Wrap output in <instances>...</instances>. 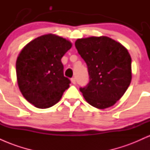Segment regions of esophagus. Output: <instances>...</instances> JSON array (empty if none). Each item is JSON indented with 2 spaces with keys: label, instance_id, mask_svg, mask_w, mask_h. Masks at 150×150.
Wrapping results in <instances>:
<instances>
[{
  "label": "esophagus",
  "instance_id": "obj_1",
  "mask_svg": "<svg viewBox=\"0 0 150 150\" xmlns=\"http://www.w3.org/2000/svg\"><path fill=\"white\" fill-rule=\"evenodd\" d=\"M70 80H71V82L73 84V85H75V83H76V80H75V77H73V78H71V79H70Z\"/></svg>",
  "mask_w": 150,
  "mask_h": 150
}]
</instances>
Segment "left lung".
Segmentation results:
<instances>
[{"label":"left lung","instance_id":"8db88e82","mask_svg":"<svg viewBox=\"0 0 150 150\" xmlns=\"http://www.w3.org/2000/svg\"><path fill=\"white\" fill-rule=\"evenodd\" d=\"M75 45L88 68V85L80 89L85 99L99 109L113 106L131 82V57L128 50L106 36L78 39Z\"/></svg>","mask_w":150,"mask_h":150}]
</instances>
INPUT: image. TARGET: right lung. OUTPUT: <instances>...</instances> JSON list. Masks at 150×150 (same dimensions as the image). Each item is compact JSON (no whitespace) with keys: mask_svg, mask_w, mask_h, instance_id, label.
<instances>
[{"mask_svg":"<svg viewBox=\"0 0 150 150\" xmlns=\"http://www.w3.org/2000/svg\"><path fill=\"white\" fill-rule=\"evenodd\" d=\"M71 47L72 43L65 38L48 34L31 41L20 51L16 61L18 87L35 107H51L70 87L61 58Z\"/></svg>","mask_w":150,"mask_h":150,"instance_id":"1","label":"right lung"}]
</instances>
